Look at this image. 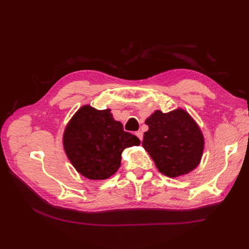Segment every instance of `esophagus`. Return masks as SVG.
Listing matches in <instances>:
<instances>
[{
	"mask_svg": "<svg viewBox=\"0 0 249 249\" xmlns=\"http://www.w3.org/2000/svg\"><path fill=\"white\" fill-rule=\"evenodd\" d=\"M135 134H136V136H137V137L140 139V141H141L142 138H143V133H142L141 131H137Z\"/></svg>",
	"mask_w": 249,
	"mask_h": 249,
	"instance_id": "34e87169",
	"label": "esophagus"
}]
</instances>
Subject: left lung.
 <instances>
[{
    "label": "left lung",
    "mask_w": 249,
    "mask_h": 249,
    "mask_svg": "<svg viewBox=\"0 0 249 249\" xmlns=\"http://www.w3.org/2000/svg\"><path fill=\"white\" fill-rule=\"evenodd\" d=\"M148 131L142 145L157 168L167 177H178L197 166L203 150L199 127L182 109L163 113L157 110L145 120Z\"/></svg>",
    "instance_id": "obj_1"
}]
</instances>
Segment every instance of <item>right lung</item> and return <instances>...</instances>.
Masks as SVG:
<instances>
[{
	"label": "right lung",
	"instance_id": "right-lung-1",
	"mask_svg": "<svg viewBox=\"0 0 249 249\" xmlns=\"http://www.w3.org/2000/svg\"><path fill=\"white\" fill-rule=\"evenodd\" d=\"M140 140L124 131L110 110L82 107L67 124L63 145L69 159L82 176L105 179L120 166L124 149L139 145Z\"/></svg>",
	"mask_w": 249,
	"mask_h": 249
}]
</instances>
